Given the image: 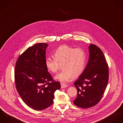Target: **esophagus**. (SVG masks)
Here are the masks:
<instances>
[{
  "instance_id": "esophagus-1",
  "label": "esophagus",
  "mask_w": 123,
  "mask_h": 123,
  "mask_svg": "<svg viewBox=\"0 0 123 123\" xmlns=\"http://www.w3.org/2000/svg\"><path fill=\"white\" fill-rule=\"evenodd\" d=\"M68 87V85L63 83H61V88H66Z\"/></svg>"
}]
</instances>
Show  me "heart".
Listing matches in <instances>:
<instances>
[{
    "instance_id": "heart-1",
    "label": "heart",
    "mask_w": 123,
    "mask_h": 123,
    "mask_svg": "<svg viewBox=\"0 0 123 123\" xmlns=\"http://www.w3.org/2000/svg\"><path fill=\"white\" fill-rule=\"evenodd\" d=\"M54 58L48 57L45 60L47 69L56 73L62 65L63 70L57 74L55 79L62 82L71 81L74 77L80 76L85 68L87 54L81 48H74L67 45L60 46L54 53Z\"/></svg>"
}]
</instances>
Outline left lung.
<instances>
[{
	"label": "left lung",
	"mask_w": 123,
	"mask_h": 123,
	"mask_svg": "<svg viewBox=\"0 0 123 123\" xmlns=\"http://www.w3.org/2000/svg\"><path fill=\"white\" fill-rule=\"evenodd\" d=\"M89 49V59L86 67L74 83L77 94L74 103L83 109L93 107L99 102L109 78L108 64L102 50L92 44Z\"/></svg>",
	"instance_id": "left-lung-1"
}]
</instances>
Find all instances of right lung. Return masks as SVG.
I'll list each match as a JSON object with an SVG mask.
<instances>
[{"instance_id":"right-lung-1","label":"right lung","mask_w":123,"mask_h":123,"mask_svg":"<svg viewBox=\"0 0 123 123\" xmlns=\"http://www.w3.org/2000/svg\"><path fill=\"white\" fill-rule=\"evenodd\" d=\"M48 44L37 43L18 57L14 69L16 90L29 107L42 110L53 103L54 92L60 83L53 80L45 65Z\"/></svg>"}]
</instances>
